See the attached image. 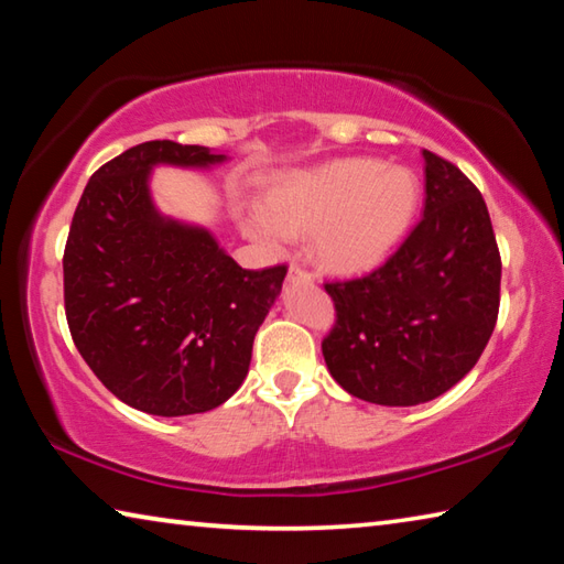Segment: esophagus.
I'll return each mask as SVG.
<instances>
[{
  "label": "esophagus",
  "instance_id": "1",
  "mask_svg": "<svg viewBox=\"0 0 564 564\" xmlns=\"http://www.w3.org/2000/svg\"><path fill=\"white\" fill-rule=\"evenodd\" d=\"M289 281H291V283H295V281L311 283V281H313V275H311L308 271H303L301 265H291V269H289Z\"/></svg>",
  "mask_w": 564,
  "mask_h": 564
}]
</instances>
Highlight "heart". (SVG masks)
I'll return each mask as SVG.
<instances>
[{"label":"heart","instance_id":"b5f03b06","mask_svg":"<svg viewBox=\"0 0 564 564\" xmlns=\"http://www.w3.org/2000/svg\"><path fill=\"white\" fill-rule=\"evenodd\" d=\"M413 171L378 159H340L271 181L261 214L243 231L269 248L283 236H308L323 271L358 275L373 271L405 236L417 208Z\"/></svg>","mask_w":564,"mask_h":564}]
</instances>
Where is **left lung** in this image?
<instances>
[{
	"label": "left lung",
	"instance_id": "obj_1",
	"mask_svg": "<svg viewBox=\"0 0 564 564\" xmlns=\"http://www.w3.org/2000/svg\"><path fill=\"white\" fill-rule=\"evenodd\" d=\"M425 159V212L373 273L326 283L336 326L323 358L336 383L376 405L427 403L470 373L500 308V251L480 191Z\"/></svg>",
	"mask_w": 564,
	"mask_h": 564
}]
</instances>
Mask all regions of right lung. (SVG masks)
<instances>
[{
    "label": "right lung",
    "instance_id": "1",
    "mask_svg": "<svg viewBox=\"0 0 564 564\" xmlns=\"http://www.w3.org/2000/svg\"><path fill=\"white\" fill-rule=\"evenodd\" d=\"M226 159L176 141L131 147L89 178L72 218L64 308L74 346L121 403L149 415L226 403L285 279V265L241 269L208 228L164 216L151 198L154 166Z\"/></svg>",
    "mask_w": 564,
    "mask_h": 564
}]
</instances>
